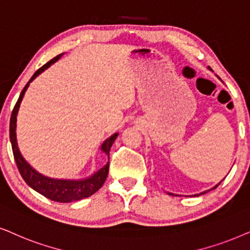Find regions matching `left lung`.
I'll return each mask as SVG.
<instances>
[{"mask_svg":"<svg viewBox=\"0 0 250 250\" xmlns=\"http://www.w3.org/2000/svg\"><path fill=\"white\" fill-rule=\"evenodd\" d=\"M208 68H209V69H210V67H208ZM219 184H221V183H218V184H217V185H216V186H215V188H212L211 189H214V188H217V186H218ZM207 192H208V191H205V192H202V193H200V194H195V195H194V197H199V195H201V194H205V193H207ZM168 194H171V195H174V194H172V193H168Z\"/></svg>","mask_w":250,"mask_h":250,"instance_id":"8db88e82","label":"left lung"}]
</instances>
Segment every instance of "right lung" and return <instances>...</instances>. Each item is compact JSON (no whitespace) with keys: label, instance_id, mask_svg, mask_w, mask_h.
I'll return each instance as SVG.
<instances>
[{"label":"right lung","instance_id":"1","mask_svg":"<svg viewBox=\"0 0 250 250\" xmlns=\"http://www.w3.org/2000/svg\"><path fill=\"white\" fill-rule=\"evenodd\" d=\"M62 56V53L58 55L57 57L52 58L51 61L46 62L42 66L41 68H39L38 71L34 73V75L32 76L31 80L27 82V84L25 85V88L22 89L21 96H19L18 101H17L15 107H13L11 119H10V142H11L12 146V152L13 156H15V161L18 167V170L21 172V177L24 178L26 184L31 186L33 189H35L36 192H39L40 194L44 195L45 198L50 199L52 201L62 202V204H67V202L72 201H79L81 199L88 198L90 195L94 194L102 188L106 181L108 174V168H109V159L108 162L104 167L99 169L98 171H96L95 174H92L90 177L84 178V179H55L43 176L35 170L34 168L31 167V165L27 164V161L22 158L21 151L18 148V144H17V136H16V127H17V114H18L19 107H21V103L24 98V95L26 90H27L29 83L34 80L36 76L41 74L42 72H44L46 68L50 67L53 62H56ZM118 132L114 135H112L111 137L106 139V141L102 144L101 149L105 153L106 155H108L109 158V149H111L113 143L118 137Z\"/></svg>","mask_w":250,"mask_h":250}]
</instances>
